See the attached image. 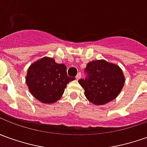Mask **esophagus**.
Segmentation results:
<instances>
[{
    "mask_svg": "<svg viewBox=\"0 0 147 147\" xmlns=\"http://www.w3.org/2000/svg\"><path fill=\"white\" fill-rule=\"evenodd\" d=\"M80 78H81V74L78 73V74H77V76H76V80H77V81H78Z\"/></svg>",
    "mask_w": 147,
    "mask_h": 147,
    "instance_id": "obj_1",
    "label": "esophagus"
}]
</instances>
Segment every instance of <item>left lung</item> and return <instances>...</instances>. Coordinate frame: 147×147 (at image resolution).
<instances>
[{"label":"left lung","mask_w":147,"mask_h":147,"mask_svg":"<svg viewBox=\"0 0 147 147\" xmlns=\"http://www.w3.org/2000/svg\"><path fill=\"white\" fill-rule=\"evenodd\" d=\"M87 78L80 79L86 98L96 106L104 105L115 99L125 83V77L118 65L106 60L90 61L86 68Z\"/></svg>","instance_id":"left-lung-1"}]
</instances>
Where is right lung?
I'll use <instances>...</instances> for the list:
<instances>
[{
	"label": "right lung",
	"mask_w": 147,
	"mask_h": 147,
	"mask_svg": "<svg viewBox=\"0 0 147 147\" xmlns=\"http://www.w3.org/2000/svg\"><path fill=\"white\" fill-rule=\"evenodd\" d=\"M74 79L68 77L64 64L44 57L30 65L25 82L35 98L45 104H52L61 98L67 84Z\"/></svg>",
	"instance_id": "obj_1"
}]
</instances>
